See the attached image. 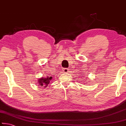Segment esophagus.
Instances as JSON below:
<instances>
[{
  "label": "esophagus",
  "mask_w": 126,
  "mask_h": 126,
  "mask_svg": "<svg viewBox=\"0 0 126 126\" xmlns=\"http://www.w3.org/2000/svg\"><path fill=\"white\" fill-rule=\"evenodd\" d=\"M62 70H63V71L64 72H65V73H67V72H68L69 69H68V68H63Z\"/></svg>",
  "instance_id": "esophagus-1"
}]
</instances>
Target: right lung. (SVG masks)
<instances>
[{
  "mask_svg": "<svg viewBox=\"0 0 126 126\" xmlns=\"http://www.w3.org/2000/svg\"><path fill=\"white\" fill-rule=\"evenodd\" d=\"M52 78V77H47V78H43L42 77V78L39 79L38 80V84H39V86H43L44 87H47L48 84H49V83L50 82V80Z\"/></svg>",
  "mask_w": 126,
  "mask_h": 126,
  "instance_id": "1",
  "label": "right lung"
}]
</instances>
